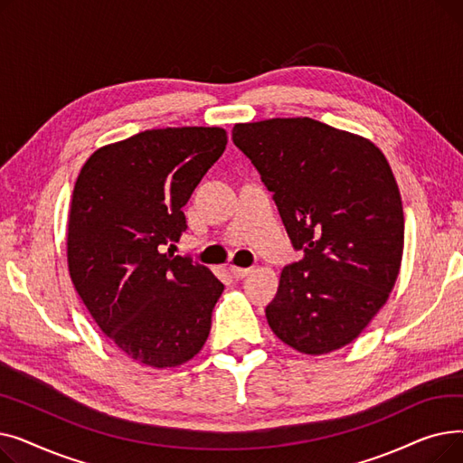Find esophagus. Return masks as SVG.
<instances>
[{
  "label": "esophagus",
  "instance_id": "esophagus-1",
  "mask_svg": "<svg viewBox=\"0 0 463 463\" xmlns=\"http://www.w3.org/2000/svg\"><path fill=\"white\" fill-rule=\"evenodd\" d=\"M229 270H231V274H232V278H236V279H241V278H248V276H251V269H240V266H229Z\"/></svg>",
  "mask_w": 463,
  "mask_h": 463
}]
</instances>
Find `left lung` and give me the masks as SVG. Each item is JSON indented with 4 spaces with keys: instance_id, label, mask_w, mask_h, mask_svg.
I'll return each mask as SVG.
<instances>
[{
    "instance_id": "left-lung-1",
    "label": "left lung",
    "mask_w": 463,
    "mask_h": 463,
    "mask_svg": "<svg viewBox=\"0 0 463 463\" xmlns=\"http://www.w3.org/2000/svg\"><path fill=\"white\" fill-rule=\"evenodd\" d=\"M232 140L304 251L266 307L272 332L302 354L349 345L400 274L405 227L391 165L370 138L306 116L236 124Z\"/></svg>"
}]
</instances>
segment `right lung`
Listing matches in <instances>:
<instances>
[{"label":"right lung","instance_id":"1","mask_svg":"<svg viewBox=\"0 0 463 463\" xmlns=\"http://www.w3.org/2000/svg\"><path fill=\"white\" fill-rule=\"evenodd\" d=\"M225 146L222 128L148 129L95 150L72 189L69 276L97 326L142 366L178 368L208 339L223 283L163 250L187 229L182 208Z\"/></svg>","mask_w":463,"mask_h":463}]
</instances>
